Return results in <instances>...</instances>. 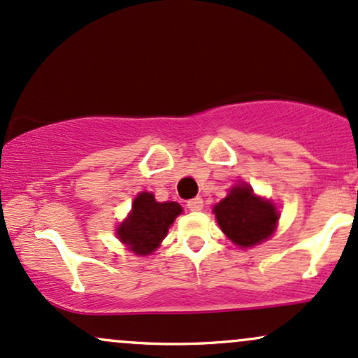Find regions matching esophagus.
<instances>
[{"mask_svg":"<svg viewBox=\"0 0 358 358\" xmlns=\"http://www.w3.org/2000/svg\"><path fill=\"white\" fill-rule=\"evenodd\" d=\"M187 208H189L191 211H199L203 208V198H199V196H196V198L189 199L187 201Z\"/></svg>","mask_w":358,"mask_h":358,"instance_id":"obj_1","label":"esophagus"}]
</instances>
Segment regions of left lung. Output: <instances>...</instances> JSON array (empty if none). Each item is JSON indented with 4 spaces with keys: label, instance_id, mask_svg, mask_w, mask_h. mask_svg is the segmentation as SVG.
<instances>
[{
    "label": "left lung",
    "instance_id": "8db88e82",
    "mask_svg": "<svg viewBox=\"0 0 358 358\" xmlns=\"http://www.w3.org/2000/svg\"><path fill=\"white\" fill-rule=\"evenodd\" d=\"M213 211L225 236L241 248H251L268 239L278 220L275 206L257 198L248 184L234 187Z\"/></svg>",
    "mask_w": 358,
    "mask_h": 358
}]
</instances>
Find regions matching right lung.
Returning <instances> with one entry per match:
<instances>
[{"label":"right lung","mask_w":358,"mask_h":358,"mask_svg":"<svg viewBox=\"0 0 358 358\" xmlns=\"http://www.w3.org/2000/svg\"><path fill=\"white\" fill-rule=\"evenodd\" d=\"M180 211L182 208L176 201L157 203L152 193H140L129 217L119 225L117 237L134 255L147 256L159 248Z\"/></svg>","instance_id":"add662e5"}]
</instances>
